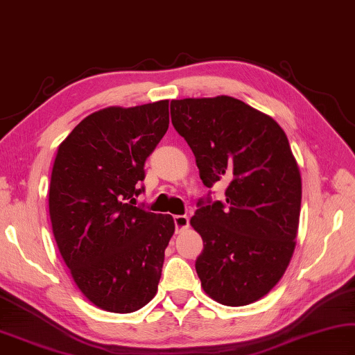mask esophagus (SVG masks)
<instances>
[{
	"label": "esophagus",
	"instance_id": "esophagus-1",
	"mask_svg": "<svg viewBox=\"0 0 355 355\" xmlns=\"http://www.w3.org/2000/svg\"><path fill=\"white\" fill-rule=\"evenodd\" d=\"M174 225H176V232H182L189 227V216L187 215H176L174 216Z\"/></svg>",
	"mask_w": 355,
	"mask_h": 355
}]
</instances>
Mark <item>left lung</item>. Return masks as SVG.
<instances>
[{
  "label": "left lung",
  "instance_id": "1",
  "mask_svg": "<svg viewBox=\"0 0 355 355\" xmlns=\"http://www.w3.org/2000/svg\"><path fill=\"white\" fill-rule=\"evenodd\" d=\"M171 121L204 185H227L225 204L200 201L190 220L204 243L195 262L201 287L223 306L256 302L281 281L296 246L302 182L287 135L226 95L173 99Z\"/></svg>",
  "mask_w": 355,
  "mask_h": 355
}]
</instances>
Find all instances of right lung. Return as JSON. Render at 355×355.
Here are the masks:
<instances>
[{"instance_id":"add662e5","label":"right lung","mask_w":355,"mask_h":355,"mask_svg":"<svg viewBox=\"0 0 355 355\" xmlns=\"http://www.w3.org/2000/svg\"><path fill=\"white\" fill-rule=\"evenodd\" d=\"M168 107L162 99L93 112L55 153L48 195L55 243L78 288L107 312H135L157 293L176 226L134 196L170 124Z\"/></svg>"}]
</instances>
